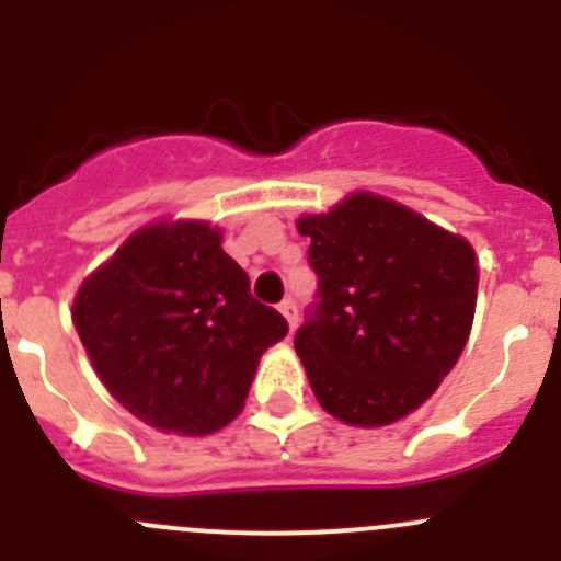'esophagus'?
Here are the masks:
<instances>
[{"mask_svg": "<svg viewBox=\"0 0 561 561\" xmlns=\"http://www.w3.org/2000/svg\"><path fill=\"white\" fill-rule=\"evenodd\" d=\"M277 309H280V314L286 317V323H289V329H295V325H297V306H295V300H291V297H286L284 304L277 306Z\"/></svg>", "mask_w": 561, "mask_h": 561, "instance_id": "obj_1", "label": "esophagus"}]
</instances>
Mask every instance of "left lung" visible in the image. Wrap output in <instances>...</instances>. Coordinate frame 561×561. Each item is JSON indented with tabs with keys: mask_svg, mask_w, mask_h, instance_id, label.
<instances>
[{
	"mask_svg": "<svg viewBox=\"0 0 561 561\" xmlns=\"http://www.w3.org/2000/svg\"><path fill=\"white\" fill-rule=\"evenodd\" d=\"M317 300L295 348L325 413L385 427L421 408L455 368L478 300L474 250L419 213L354 193L304 216Z\"/></svg>",
	"mask_w": 561,
	"mask_h": 561,
	"instance_id": "left-lung-1",
	"label": "left lung"
}]
</instances>
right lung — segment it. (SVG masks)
Returning <instances> with one entry per match:
<instances>
[{"label":"right lung","instance_id":"obj_1","mask_svg":"<svg viewBox=\"0 0 561 561\" xmlns=\"http://www.w3.org/2000/svg\"><path fill=\"white\" fill-rule=\"evenodd\" d=\"M72 320L108 393L182 435L230 424L261 354L289 331L280 311L252 297L247 272L205 221L134 232L83 280Z\"/></svg>","mask_w":561,"mask_h":561}]
</instances>
